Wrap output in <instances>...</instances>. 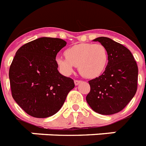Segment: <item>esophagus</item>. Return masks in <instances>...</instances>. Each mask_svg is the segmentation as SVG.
<instances>
[{
    "label": "esophagus",
    "instance_id": "esophagus-1",
    "mask_svg": "<svg viewBox=\"0 0 146 146\" xmlns=\"http://www.w3.org/2000/svg\"><path fill=\"white\" fill-rule=\"evenodd\" d=\"M82 82L81 80H74V85H78Z\"/></svg>",
    "mask_w": 146,
    "mask_h": 146
}]
</instances>
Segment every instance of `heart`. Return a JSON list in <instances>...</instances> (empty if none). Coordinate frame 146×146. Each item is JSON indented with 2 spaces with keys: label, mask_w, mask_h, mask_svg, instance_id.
<instances>
[{
  "label": "heart",
  "mask_w": 146,
  "mask_h": 146,
  "mask_svg": "<svg viewBox=\"0 0 146 146\" xmlns=\"http://www.w3.org/2000/svg\"><path fill=\"white\" fill-rule=\"evenodd\" d=\"M65 58L58 57L57 64L61 72L70 74L74 67L86 78H95L105 72L108 62V49L101 43L75 44L64 51Z\"/></svg>",
  "instance_id": "b5f03b06"
}]
</instances>
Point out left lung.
I'll use <instances>...</instances> for the list:
<instances>
[{
  "label": "left lung",
  "instance_id": "8db88e82",
  "mask_svg": "<svg viewBox=\"0 0 146 146\" xmlns=\"http://www.w3.org/2000/svg\"><path fill=\"white\" fill-rule=\"evenodd\" d=\"M106 46L108 62L103 74L90 80L86 101L97 113L112 115L123 109L135 95L138 66L131 51L121 44L106 37L95 38Z\"/></svg>",
  "mask_w": 146,
  "mask_h": 146
}]
</instances>
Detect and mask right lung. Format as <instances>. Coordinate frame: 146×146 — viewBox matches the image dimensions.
Segmentation results:
<instances>
[{"label": "right lung", "instance_id": "1", "mask_svg": "<svg viewBox=\"0 0 146 146\" xmlns=\"http://www.w3.org/2000/svg\"><path fill=\"white\" fill-rule=\"evenodd\" d=\"M66 41L40 38L18 49L9 69L12 97L29 115L48 118L62 107L74 87L73 79L59 73L56 55Z\"/></svg>", "mask_w": 146, "mask_h": 146}]
</instances>
